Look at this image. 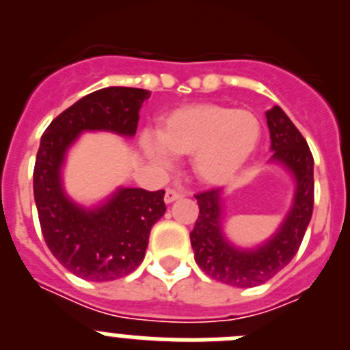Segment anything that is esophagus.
<instances>
[{
    "instance_id": "esophagus-1",
    "label": "esophagus",
    "mask_w": 350,
    "mask_h": 350,
    "mask_svg": "<svg viewBox=\"0 0 350 350\" xmlns=\"http://www.w3.org/2000/svg\"><path fill=\"white\" fill-rule=\"evenodd\" d=\"M182 196H184V194H182L180 191H177V189H166L165 202L166 203H173V202H175V200H180Z\"/></svg>"
}]
</instances>
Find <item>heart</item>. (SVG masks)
<instances>
[{"mask_svg":"<svg viewBox=\"0 0 350 350\" xmlns=\"http://www.w3.org/2000/svg\"><path fill=\"white\" fill-rule=\"evenodd\" d=\"M261 140V122L249 110L224 105H189L159 120L157 138L145 133L142 148L159 165L173 156H191L193 170L206 184L230 180Z\"/></svg>","mask_w":350,"mask_h":350,"instance_id":"obj_1","label":"heart"}]
</instances>
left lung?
Returning a JSON list of instances; mask_svg holds the SVG:
<instances>
[{"label":"left lung","mask_w":350,"mask_h":350,"mask_svg":"<svg viewBox=\"0 0 350 350\" xmlns=\"http://www.w3.org/2000/svg\"><path fill=\"white\" fill-rule=\"evenodd\" d=\"M271 161L280 163L296 180L295 200L273 237L256 249L231 245L222 233L221 189L198 193L200 215L191 231L194 259L208 277L234 287H256L287 267L298 252L314 210V157L303 138L280 107L267 112Z\"/></svg>","instance_id":"left-lung-1"}]
</instances>
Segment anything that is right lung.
I'll return each instance as SVG.
<instances>
[{"label":"right lung","mask_w":350,"mask_h":350,"mask_svg":"<svg viewBox=\"0 0 350 350\" xmlns=\"http://www.w3.org/2000/svg\"><path fill=\"white\" fill-rule=\"evenodd\" d=\"M150 92L105 88L83 96L43 133L33 172L36 210L45 243L66 270L92 282H107L140 267L152 226L166 212L165 191L119 187L107 202L83 208L61 184L66 150L82 131L135 137L138 110Z\"/></svg>","instance_id":"add662e5"}]
</instances>
